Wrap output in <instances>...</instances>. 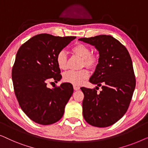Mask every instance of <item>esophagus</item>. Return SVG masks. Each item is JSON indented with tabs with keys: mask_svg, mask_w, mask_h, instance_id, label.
Returning a JSON list of instances; mask_svg holds the SVG:
<instances>
[{
	"mask_svg": "<svg viewBox=\"0 0 148 148\" xmlns=\"http://www.w3.org/2000/svg\"><path fill=\"white\" fill-rule=\"evenodd\" d=\"M73 89L75 90H79L80 89V88L78 86H76V85H73Z\"/></svg>",
	"mask_w": 148,
	"mask_h": 148,
	"instance_id": "obj_1",
	"label": "esophagus"
}]
</instances>
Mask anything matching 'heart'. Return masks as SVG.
Segmentation results:
<instances>
[{"instance_id":"heart-1","label":"heart","mask_w":148,"mask_h":148,"mask_svg":"<svg viewBox=\"0 0 148 148\" xmlns=\"http://www.w3.org/2000/svg\"><path fill=\"white\" fill-rule=\"evenodd\" d=\"M72 52L75 55L82 59V66L90 69H94L98 62V58L96 54H91L90 48L87 45L78 44L72 48ZM56 63L59 69L65 70L67 68V58L65 52L60 51L56 56ZM89 76V72L86 69L80 71H69L63 75L64 82L76 86L81 85Z\"/></svg>"}]
</instances>
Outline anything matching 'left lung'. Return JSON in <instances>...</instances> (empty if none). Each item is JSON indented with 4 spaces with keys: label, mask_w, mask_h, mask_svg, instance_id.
I'll list each match as a JSON object with an SVG mask.
<instances>
[{
    "label": "left lung",
    "mask_w": 148,
    "mask_h": 148,
    "mask_svg": "<svg viewBox=\"0 0 148 148\" xmlns=\"http://www.w3.org/2000/svg\"><path fill=\"white\" fill-rule=\"evenodd\" d=\"M99 52L98 64L90 82L103 90L81 88L84 94L83 115L89 124L106 127L124 116L135 90V77L128 50L111 36L100 35L79 39Z\"/></svg>",
    "instance_id": "obj_1"
}]
</instances>
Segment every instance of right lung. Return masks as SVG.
Here are the masks:
<instances>
[{"instance_id":"add662e5","label":"right lung","mask_w":148,"mask_h":148,"mask_svg":"<svg viewBox=\"0 0 148 148\" xmlns=\"http://www.w3.org/2000/svg\"><path fill=\"white\" fill-rule=\"evenodd\" d=\"M75 38L38 34L18 50L12 69L14 91L22 110L36 123L51 125L63 116L64 107L73 93L72 84L62 83L50 89L47 83L61 79L56 56Z\"/></svg>"}]
</instances>
